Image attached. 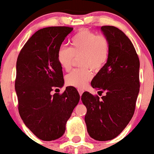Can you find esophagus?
Here are the masks:
<instances>
[{
	"label": "esophagus",
	"instance_id": "esophagus-1",
	"mask_svg": "<svg viewBox=\"0 0 154 154\" xmlns=\"http://www.w3.org/2000/svg\"><path fill=\"white\" fill-rule=\"evenodd\" d=\"M78 91H79V94H80V96H82V94H83V92H84L83 90H82V89H78Z\"/></svg>",
	"mask_w": 154,
	"mask_h": 154
}]
</instances>
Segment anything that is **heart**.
Segmentation results:
<instances>
[{
	"mask_svg": "<svg viewBox=\"0 0 154 154\" xmlns=\"http://www.w3.org/2000/svg\"><path fill=\"white\" fill-rule=\"evenodd\" d=\"M70 48L60 46L57 61L66 71L70 70L75 58H79L82 69H74L65 78L66 85L84 88L92 78L91 69L99 71L104 66L109 54V39L87 29L79 31L70 39Z\"/></svg>",
	"mask_w": 154,
	"mask_h": 154,
	"instance_id": "1",
	"label": "heart"
}]
</instances>
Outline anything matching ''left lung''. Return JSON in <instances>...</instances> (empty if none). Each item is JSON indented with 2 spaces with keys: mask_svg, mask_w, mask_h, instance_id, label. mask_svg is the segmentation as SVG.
<instances>
[{
  "mask_svg": "<svg viewBox=\"0 0 154 154\" xmlns=\"http://www.w3.org/2000/svg\"><path fill=\"white\" fill-rule=\"evenodd\" d=\"M109 39L107 62L91 82V86L106 92L100 99L88 91L82 101L87 108L85 117L90 136L97 141H109L118 136L134 115L139 93V59L130 39L114 26H103Z\"/></svg>",
  "mask_w": 154,
  "mask_h": 154,
  "instance_id": "1",
  "label": "left lung"
}]
</instances>
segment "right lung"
Wrapping results in <instances>:
<instances>
[{
	"label": "right lung",
	"instance_id": "add662e5",
	"mask_svg": "<svg viewBox=\"0 0 154 154\" xmlns=\"http://www.w3.org/2000/svg\"><path fill=\"white\" fill-rule=\"evenodd\" d=\"M72 30L69 27L40 29L18 56L15 89L19 115L26 127L43 141L57 139L64 134L66 121L80 100L72 86L66 87L62 94H51L64 85L57 54Z\"/></svg>",
	"mask_w": 154,
	"mask_h": 154
}]
</instances>
